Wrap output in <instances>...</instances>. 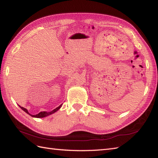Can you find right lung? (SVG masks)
I'll list each match as a JSON object with an SVG mask.
<instances>
[{"label":"right lung","mask_w":158,"mask_h":158,"mask_svg":"<svg viewBox=\"0 0 158 158\" xmlns=\"http://www.w3.org/2000/svg\"><path fill=\"white\" fill-rule=\"evenodd\" d=\"M62 106V105H60L58 107H57L56 109H53V110H52V111H50V112H46V111H42V112H40L39 113H38V114H36V115H31V114H30L29 113H28V110L26 109H25V108H23V107H22L21 106H19V107L20 108H21L23 111H25L26 113H28V115H30L31 116H32V117H37V118H42V117H47V116H48V115H51V114H52V113H55V112H56L57 110H58L60 109V107Z\"/></svg>","instance_id":"add662e5"}]
</instances>
